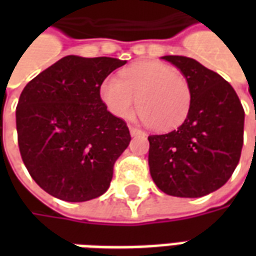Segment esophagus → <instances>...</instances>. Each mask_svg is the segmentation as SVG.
Returning <instances> with one entry per match:
<instances>
[{"instance_id":"obj_1","label":"esophagus","mask_w":256,"mask_h":256,"mask_svg":"<svg viewBox=\"0 0 256 256\" xmlns=\"http://www.w3.org/2000/svg\"><path fill=\"white\" fill-rule=\"evenodd\" d=\"M130 134H132V137H136V136H140V134H144L142 130H140L137 128H133V126H130Z\"/></svg>"}]
</instances>
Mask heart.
<instances>
[{
  "label": "heart",
  "instance_id": "b5f03b06",
  "mask_svg": "<svg viewBox=\"0 0 256 256\" xmlns=\"http://www.w3.org/2000/svg\"><path fill=\"white\" fill-rule=\"evenodd\" d=\"M100 97L114 116L126 119L136 111L150 128L170 132L181 126L190 111L192 94L186 79L176 68L158 62L134 64L120 78L108 76Z\"/></svg>",
  "mask_w": 256,
  "mask_h": 256
}]
</instances>
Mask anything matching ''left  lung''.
<instances>
[{"instance_id":"left-lung-1","label":"left lung","mask_w":256,"mask_h":256,"mask_svg":"<svg viewBox=\"0 0 256 256\" xmlns=\"http://www.w3.org/2000/svg\"><path fill=\"white\" fill-rule=\"evenodd\" d=\"M186 78L192 102L185 122L167 134L150 136V177L162 192L202 198L224 186L238 164L244 110L220 74L184 56H163Z\"/></svg>"}]
</instances>
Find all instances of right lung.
Returning a JSON list of instances; mask_svg holds the SVG:
<instances>
[{"label":"right lung","mask_w":256,"mask_h":256,"mask_svg":"<svg viewBox=\"0 0 256 256\" xmlns=\"http://www.w3.org/2000/svg\"><path fill=\"white\" fill-rule=\"evenodd\" d=\"M124 64L70 54L26 84L16 108L20 155L49 194L76 203L110 188L114 164L132 137L124 120L106 110L100 86Z\"/></svg>","instance_id":"obj_1"}]
</instances>
